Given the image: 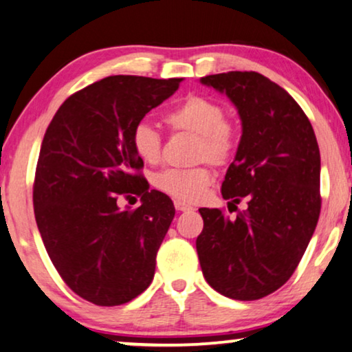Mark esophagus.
Masks as SVG:
<instances>
[{"instance_id": "1", "label": "esophagus", "mask_w": 352, "mask_h": 352, "mask_svg": "<svg viewBox=\"0 0 352 352\" xmlns=\"http://www.w3.org/2000/svg\"><path fill=\"white\" fill-rule=\"evenodd\" d=\"M175 204V209L177 210H180V212H186V210H192V207L190 206V204H186V202H183V201H175L174 202Z\"/></svg>"}]
</instances>
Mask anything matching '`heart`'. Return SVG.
I'll return each instance as SVG.
<instances>
[{"label":"heart","mask_w":352,"mask_h":352,"mask_svg":"<svg viewBox=\"0 0 352 352\" xmlns=\"http://www.w3.org/2000/svg\"><path fill=\"white\" fill-rule=\"evenodd\" d=\"M172 132H188L196 135V161H209L225 166L234 157L239 145L236 122L226 118L221 103L214 98L192 94L169 111L164 118ZM131 145L135 155L146 164H157L162 156V137L155 126L142 121L132 129ZM212 183L207 166L182 169L170 167L156 174L153 185L178 201H197Z\"/></svg>","instance_id":"1"}]
</instances>
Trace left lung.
I'll return each instance as SVG.
<instances>
[{"mask_svg": "<svg viewBox=\"0 0 352 352\" xmlns=\"http://www.w3.org/2000/svg\"><path fill=\"white\" fill-rule=\"evenodd\" d=\"M201 82L225 92L242 121L236 157L221 183L228 210L237 214L228 219L221 209H199L202 274L228 298L260 300L290 279L318 225L319 145L294 97L260 73H219Z\"/></svg>", "mask_w": 352, "mask_h": 352, "instance_id": "obj_1", "label": "left lung"}]
</instances>
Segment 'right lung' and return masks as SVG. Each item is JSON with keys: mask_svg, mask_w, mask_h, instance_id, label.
I'll return each mask as SVG.
<instances>
[{"mask_svg": "<svg viewBox=\"0 0 352 352\" xmlns=\"http://www.w3.org/2000/svg\"><path fill=\"white\" fill-rule=\"evenodd\" d=\"M182 78H103L67 98L44 133L34 172V219L63 282L97 306L124 305L151 284L174 220L167 195L148 191L132 129ZM140 197L137 210L120 199Z\"/></svg>", "mask_w": 352, "mask_h": 352, "instance_id": "right-lung-1", "label": "right lung"}]
</instances>
